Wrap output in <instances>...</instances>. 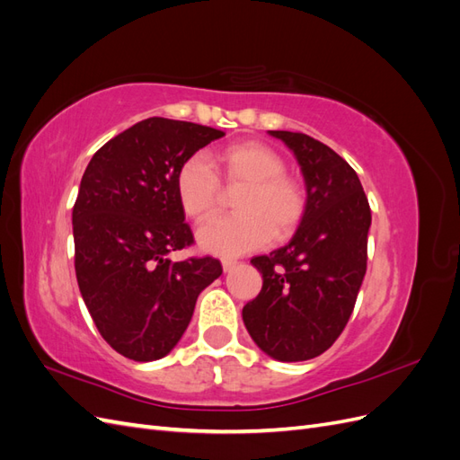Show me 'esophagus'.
I'll list each match as a JSON object with an SVG mask.
<instances>
[{
    "label": "esophagus",
    "mask_w": 460,
    "mask_h": 460,
    "mask_svg": "<svg viewBox=\"0 0 460 460\" xmlns=\"http://www.w3.org/2000/svg\"><path fill=\"white\" fill-rule=\"evenodd\" d=\"M235 264H238V261H234V259H225L222 261V269H225V272H230Z\"/></svg>",
    "instance_id": "esophagus-1"
}]
</instances>
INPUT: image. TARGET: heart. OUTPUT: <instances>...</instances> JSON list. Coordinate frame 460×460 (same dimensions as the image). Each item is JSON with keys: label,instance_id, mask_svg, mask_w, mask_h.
<instances>
[{"label": "heart", "instance_id": "heart-1", "mask_svg": "<svg viewBox=\"0 0 460 460\" xmlns=\"http://www.w3.org/2000/svg\"><path fill=\"white\" fill-rule=\"evenodd\" d=\"M208 165L201 157L182 163L174 180L176 199L191 220L211 218L220 207L221 182L238 190L232 218L207 222L198 232L203 252L238 257L269 245L276 235L286 240L297 230L307 196L297 178L284 172L282 155L261 142H238L213 153Z\"/></svg>", "mask_w": 460, "mask_h": 460}]
</instances>
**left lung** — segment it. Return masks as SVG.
Segmentation results:
<instances>
[{"label": "left lung", "mask_w": 460, "mask_h": 460, "mask_svg": "<svg viewBox=\"0 0 460 460\" xmlns=\"http://www.w3.org/2000/svg\"><path fill=\"white\" fill-rule=\"evenodd\" d=\"M269 134L294 151L307 208L288 245L252 259L262 288L242 316L264 353L297 363L323 355L349 320L367 272L372 217L357 172L336 151L301 132Z\"/></svg>", "instance_id": "left-lung-1"}]
</instances>
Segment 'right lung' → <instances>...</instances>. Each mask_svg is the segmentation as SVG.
<instances>
[{"label":"right lung","instance_id":"obj_1","mask_svg":"<svg viewBox=\"0 0 460 460\" xmlns=\"http://www.w3.org/2000/svg\"><path fill=\"white\" fill-rule=\"evenodd\" d=\"M225 136L196 122L151 117L95 151L73 208L82 299L113 349L137 363L169 355L218 259L171 261L193 243L174 180L193 153Z\"/></svg>","mask_w":460,"mask_h":460}]
</instances>
